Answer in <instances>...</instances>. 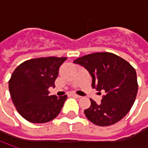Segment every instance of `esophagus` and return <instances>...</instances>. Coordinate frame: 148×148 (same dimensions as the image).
<instances>
[{"label":"esophagus","instance_id":"obj_1","mask_svg":"<svg viewBox=\"0 0 148 148\" xmlns=\"http://www.w3.org/2000/svg\"><path fill=\"white\" fill-rule=\"evenodd\" d=\"M71 95L72 97H74V98H81V96L77 94H73V93H72V94H71Z\"/></svg>","mask_w":148,"mask_h":148}]
</instances>
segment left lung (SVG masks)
<instances>
[{"label": "left lung", "mask_w": 148, "mask_h": 148, "mask_svg": "<svg viewBox=\"0 0 148 148\" xmlns=\"http://www.w3.org/2000/svg\"><path fill=\"white\" fill-rule=\"evenodd\" d=\"M73 62L89 71L92 88L105 92L100 104L90 99V106L84 110L86 118L103 127L121 120L132 108L138 93L135 69L122 58L107 52L88 54Z\"/></svg>", "instance_id": "left-lung-1"}]
</instances>
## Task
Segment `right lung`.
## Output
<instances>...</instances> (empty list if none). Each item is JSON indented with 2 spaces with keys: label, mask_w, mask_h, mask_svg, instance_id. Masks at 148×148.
<instances>
[{
  "label": "right lung",
  "mask_w": 148,
  "mask_h": 148,
  "mask_svg": "<svg viewBox=\"0 0 148 148\" xmlns=\"http://www.w3.org/2000/svg\"><path fill=\"white\" fill-rule=\"evenodd\" d=\"M66 58H39L19 65L9 81L10 97L18 113L29 122L43 123L59 114L66 95H49L58 70Z\"/></svg>",
  "instance_id": "1"
}]
</instances>
